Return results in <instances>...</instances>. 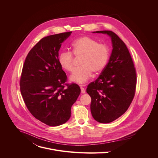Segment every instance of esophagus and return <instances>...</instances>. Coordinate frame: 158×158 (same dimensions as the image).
I'll list each match as a JSON object with an SVG mask.
<instances>
[{"label":"esophagus","instance_id":"34e87169","mask_svg":"<svg viewBox=\"0 0 158 158\" xmlns=\"http://www.w3.org/2000/svg\"><path fill=\"white\" fill-rule=\"evenodd\" d=\"M85 85H83V84H81V85H80V87H81V93H82V94H84L85 93V89H84V88L83 87L84 86H85Z\"/></svg>","mask_w":158,"mask_h":158}]
</instances>
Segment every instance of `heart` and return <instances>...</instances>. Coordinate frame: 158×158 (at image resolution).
Here are the masks:
<instances>
[{
    "label": "heart",
    "mask_w": 158,
    "mask_h": 158,
    "mask_svg": "<svg viewBox=\"0 0 158 158\" xmlns=\"http://www.w3.org/2000/svg\"><path fill=\"white\" fill-rule=\"evenodd\" d=\"M73 53L76 57H82L80 64L70 76L71 81L83 84L88 81L93 74L101 72L109 58V49L106 44L88 36L77 38L72 43ZM59 63L62 68L69 72L74 70V57L71 52L63 51L59 55Z\"/></svg>",
    "instance_id": "b5f03b06"
}]
</instances>
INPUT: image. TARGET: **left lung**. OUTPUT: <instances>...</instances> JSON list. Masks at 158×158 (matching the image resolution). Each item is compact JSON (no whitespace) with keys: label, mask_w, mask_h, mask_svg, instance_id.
<instances>
[{"label":"left lung","mask_w":158,"mask_h":158,"mask_svg":"<svg viewBox=\"0 0 158 158\" xmlns=\"http://www.w3.org/2000/svg\"><path fill=\"white\" fill-rule=\"evenodd\" d=\"M93 32L107 34L113 49L105 68L88 85L86 92L91 98L93 118L101 123H109L121 116L132 101L137 81L136 69L127 48L118 35L110 31Z\"/></svg>","instance_id":"left-lung-1"}]
</instances>
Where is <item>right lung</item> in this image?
<instances>
[{
    "label": "right lung",
    "mask_w": 158,
    "mask_h": 158,
    "mask_svg": "<svg viewBox=\"0 0 158 158\" xmlns=\"http://www.w3.org/2000/svg\"><path fill=\"white\" fill-rule=\"evenodd\" d=\"M71 33L40 39L28 53L22 68L20 89L26 106L34 117L50 126L69 119L71 107L81 93L77 84H65L67 76L58 60L62 43Z\"/></svg>",
    "instance_id": "obj_1"
}]
</instances>
